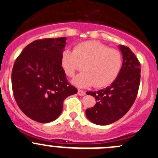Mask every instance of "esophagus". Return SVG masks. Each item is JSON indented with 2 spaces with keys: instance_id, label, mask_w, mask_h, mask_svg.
Instances as JSON below:
<instances>
[{
  "instance_id": "1",
  "label": "esophagus",
  "mask_w": 158,
  "mask_h": 158,
  "mask_svg": "<svg viewBox=\"0 0 158 158\" xmlns=\"http://www.w3.org/2000/svg\"><path fill=\"white\" fill-rule=\"evenodd\" d=\"M78 94L79 95V96H84V95H85V91H82V90H80L79 89L78 90Z\"/></svg>"
}]
</instances>
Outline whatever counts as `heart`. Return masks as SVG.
<instances>
[{"label":"heart","instance_id":"obj_1","mask_svg":"<svg viewBox=\"0 0 158 158\" xmlns=\"http://www.w3.org/2000/svg\"><path fill=\"white\" fill-rule=\"evenodd\" d=\"M61 65L65 73L74 76L77 71L85 72L73 79L72 82L80 88H103L112 84L120 73L122 56L98 41H88L77 45L73 50L65 49L61 55Z\"/></svg>","mask_w":158,"mask_h":158}]
</instances>
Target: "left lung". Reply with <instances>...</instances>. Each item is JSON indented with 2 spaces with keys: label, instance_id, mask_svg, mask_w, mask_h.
Instances as JSON below:
<instances>
[{
  "label": "left lung",
  "instance_id": "obj_1",
  "mask_svg": "<svg viewBox=\"0 0 158 158\" xmlns=\"http://www.w3.org/2000/svg\"><path fill=\"white\" fill-rule=\"evenodd\" d=\"M122 54V67L115 80L105 89L88 91L94 97V106L87 109L88 120L98 125H107L119 120L131 108L140 82V64L133 52L127 46H118Z\"/></svg>",
  "mask_w": 158,
  "mask_h": 158
}]
</instances>
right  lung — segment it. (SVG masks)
<instances>
[{"label":"right lung","mask_w":158,"mask_h":158,"mask_svg":"<svg viewBox=\"0 0 158 158\" xmlns=\"http://www.w3.org/2000/svg\"><path fill=\"white\" fill-rule=\"evenodd\" d=\"M66 37L37 40L22 50L12 71V87L20 110L32 120L59 117L66 98L77 93L61 67Z\"/></svg>","instance_id":"1"}]
</instances>
